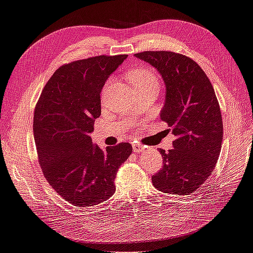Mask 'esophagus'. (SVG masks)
I'll use <instances>...</instances> for the list:
<instances>
[{
    "label": "esophagus",
    "mask_w": 253,
    "mask_h": 253,
    "mask_svg": "<svg viewBox=\"0 0 253 253\" xmlns=\"http://www.w3.org/2000/svg\"><path fill=\"white\" fill-rule=\"evenodd\" d=\"M144 149H145V146L142 145V144H140V143L133 144V151L135 153H142V152H144Z\"/></svg>",
    "instance_id": "obj_1"
}]
</instances>
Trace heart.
I'll return each instance as SVG.
<instances>
[{"label": "heart", "instance_id": "1", "mask_svg": "<svg viewBox=\"0 0 253 253\" xmlns=\"http://www.w3.org/2000/svg\"><path fill=\"white\" fill-rule=\"evenodd\" d=\"M128 79L136 89L145 88V87H158L159 82L155 72L147 68L134 69L128 73Z\"/></svg>", "mask_w": 253, "mask_h": 253}]
</instances>
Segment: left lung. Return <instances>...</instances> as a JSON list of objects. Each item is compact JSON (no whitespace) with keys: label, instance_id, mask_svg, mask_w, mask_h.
I'll return each mask as SVG.
<instances>
[{"label":"left lung","instance_id":"obj_1","mask_svg":"<svg viewBox=\"0 0 253 253\" xmlns=\"http://www.w3.org/2000/svg\"><path fill=\"white\" fill-rule=\"evenodd\" d=\"M138 59L155 68L166 85L161 119L172 128L173 148L159 149L164 166L152 177L154 187L188 195L213 172L223 141V119L214 88L197 62L171 51H144Z\"/></svg>","mask_w":253,"mask_h":253}]
</instances>
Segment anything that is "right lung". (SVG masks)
<instances>
[{"instance_id": "obj_1", "label": "right lung", "mask_w": 253, "mask_h": 253, "mask_svg": "<svg viewBox=\"0 0 253 253\" xmlns=\"http://www.w3.org/2000/svg\"><path fill=\"white\" fill-rule=\"evenodd\" d=\"M126 56L97 55L60 66L36 105L34 136L43 176L75 206L112 197L118 169L132 153L130 143L102 149L90 137L101 113L102 87Z\"/></svg>"}]
</instances>
